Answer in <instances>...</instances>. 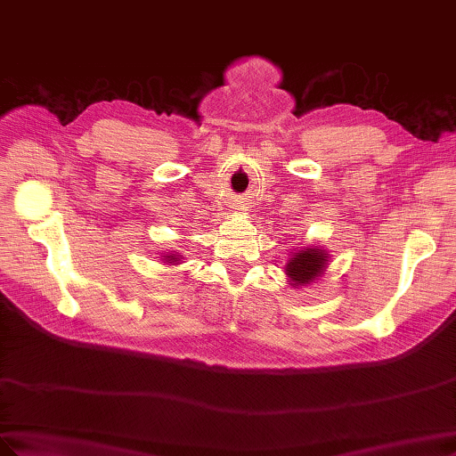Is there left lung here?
I'll list each match as a JSON object with an SVG mask.
<instances>
[{
	"instance_id": "1",
	"label": "left lung",
	"mask_w": 456,
	"mask_h": 456,
	"mask_svg": "<svg viewBox=\"0 0 456 456\" xmlns=\"http://www.w3.org/2000/svg\"><path fill=\"white\" fill-rule=\"evenodd\" d=\"M327 257L329 254H324V250H321L319 246L317 248H304L296 252L289 259V264H286V273H289L292 284L305 286L314 282L321 275L322 269L327 267Z\"/></svg>"
}]
</instances>
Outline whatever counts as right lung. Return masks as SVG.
Masks as SVG:
<instances>
[{
    "label": "right lung",
    "instance_id": "add662e5",
    "mask_svg": "<svg viewBox=\"0 0 456 456\" xmlns=\"http://www.w3.org/2000/svg\"><path fill=\"white\" fill-rule=\"evenodd\" d=\"M164 259L167 264H174V262H179V257L177 256H164Z\"/></svg>",
    "mask_w": 456,
    "mask_h": 456
}]
</instances>
